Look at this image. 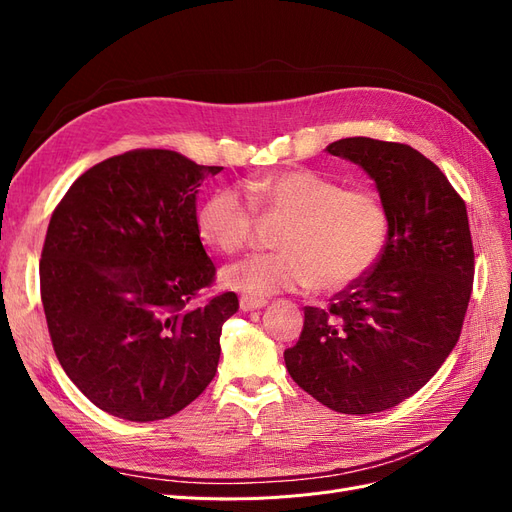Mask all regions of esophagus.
I'll list each match as a JSON object with an SVG mask.
<instances>
[{
  "mask_svg": "<svg viewBox=\"0 0 512 512\" xmlns=\"http://www.w3.org/2000/svg\"><path fill=\"white\" fill-rule=\"evenodd\" d=\"M239 305H241L243 312H254V309L265 307L267 301L265 299H256V297H247V294H245V297H241Z\"/></svg>",
  "mask_w": 512,
  "mask_h": 512,
  "instance_id": "1",
  "label": "esophagus"
}]
</instances>
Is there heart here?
<instances>
[{
    "label": "heart",
    "instance_id": "1",
    "mask_svg": "<svg viewBox=\"0 0 512 512\" xmlns=\"http://www.w3.org/2000/svg\"><path fill=\"white\" fill-rule=\"evenodd\" d=\"M218 188L196 213L198 235L220 254H237L252 241L256 207L286 222L275 237L277 252L254 254L224 269L226 286L254 297L318 288L344 290L374 269L391 235L382 198L314 170L292 168Z\"/></svg>",
    "mask_w": 512,
    "mask_h": 512
}]
</instances>
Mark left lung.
<instances>
[{"label":"left lung","mask_w":512,"mask_h":512,"mask_svg":"<svg viewBox=\"0 0 512 512\" xmlns=\"http://www.w3.org/2000/svg\"><path fill=\"white\" fill-rule=\"evenodd\" d=\"M327 151L376 181L391 235L363 280L329 307H305L284 361L322 406L382 412L425 386L461 335L474 280L468 211L442 170L410 145L352 136Z\"/></svg>","instance_id":"left-lung-1"}]
</instances>
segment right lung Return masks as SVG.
<instances>
[{
  "mask_svg": "<svg viewBox=\"0 0 512 512\" xmlns=\"http://www.w3.org/2000/svg\"><path fill=\"white\" fill-rule=\"evenodd\" d=\"M222 166L134 149L76 179L55 207L40 297L57 361L100 410L149 423L183 410L218 371L235 292L215 282L196 194Z\"/></svg>",
  "mask_w": 512,
  "mask_h": 512,
  "instance_id": "obj_1",
  "label": "right lung"
}]
</instances>
